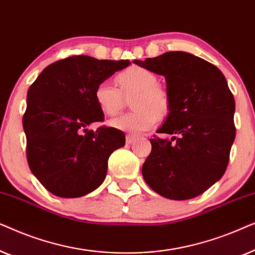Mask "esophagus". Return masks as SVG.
I'll use <instances>...</instances> for the list:
<instances>
[{"mask_svg":"<svg viewBox=\"0 0 255 255\" xmlns=\"http://www.w3.org/2000/svg\"><path fill=\"white\" fill-rule=\"evenodd\" d=\"M135 139H137V137H135V135L128 134L127 135V139H125V140H127V144H132V142L135 141Z\"/></svg>","mask_w":255,"mask_h":255,"instance_id":"esophagus-1","label":"esophagus"}]
</instances>
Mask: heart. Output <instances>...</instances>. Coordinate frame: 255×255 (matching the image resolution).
Returning a JSON list of instances; mask_svg holds the SVG:
<instances>
[{
  "label": "heart",
  "instance_id": "1",
  "mask_svg": "<svg viewBox=\"0 0 255 255\" xmlns=\"http://www.w3.org/2000/svg\"><path fill=\"white\" fill-rule=\"evenodd\" d=\"M120 89L108 82L97 85L94 100L106 116L113 117L122 110L124 97L133 95L131 107L134 111L115 118L110 127L124 132L139 133L154 127L159 118H163L170 110L168 92L158 85V76L148 69L132 66L116 76Z\"/></svg>",
  "mask_w": 255,
  "mask_h": 255
}]
</instances>
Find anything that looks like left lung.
<instances>
[{
    "label": "left lung",
    "instance_id": "1",
    "mask_svg": "<svg viewBox=\"0 0 255 255\" xmlns=\"http://www.w3.org/2000/svg\"><path fill=\"white\" fill-rule=\"evenodd\" d=\"M133 62L165 76L170 97L168 116L156 132L173 137L149 139L144 180L169 200L196 197L225 173L235 141V97L225 76L204 59L181 51Z\"/></svg>",
    "mask_w": 255,
    "mask_h": 255
}]
</instances>
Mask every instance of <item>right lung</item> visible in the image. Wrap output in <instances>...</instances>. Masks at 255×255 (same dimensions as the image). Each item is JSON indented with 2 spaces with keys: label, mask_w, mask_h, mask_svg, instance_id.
Listing matches in <instances>:
<instances>
[{
  "label": "right lung",
  "mask_w": 255,
  "mask_h": 255,
  "mask_svg": "<svg viewBox=\"0 0 255 255\" xmlns=\"http://www.w3.org/2000/svg\"><path fill=\"white\" fill-rule=\"evenodd\" d=\"M130 64L73 55L48 65L30 86L23 116L27 163L55 196L81 197L99 188L110 154L125 145L121 130L87 127L104 121L94 100L97 85Z\"/></svg>",
  "instance_id": "add662e5"
}]
</instances>
